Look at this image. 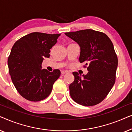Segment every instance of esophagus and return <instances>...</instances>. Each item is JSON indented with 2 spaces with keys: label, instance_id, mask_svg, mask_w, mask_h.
Segmentation results:
<instances>
[{
  "label": "esophagus",
  "instance_id": "obj_1",
  "mask_svg": "<svg viewBox=\"0 0 132 132\" xmlns=\"http://www.w3.org/2000/svg\"><path fill=\"white\" fill-rule=\"evenodd\" d=\"M68 73V71H67V70H62V71H61V74H62V75H65V74H67Z\"/></svg>",
  "mask_w": 132,
  "mask_h": 132
}]
</instances>
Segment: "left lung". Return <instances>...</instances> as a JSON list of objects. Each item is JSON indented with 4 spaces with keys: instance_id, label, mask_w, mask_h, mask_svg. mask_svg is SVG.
Instances as JSON below:
<instances>
[{
    "instance_id": "8db88e82",
    "label": "left lung",
    "mask_w": 132,
    "mask_h": 132,
    "mask_svg": "<svg viewBox=\"0 0 132 132\" xmlns=\"http://www.w3.org/2000/svg\"><path fill=\"white\" fill-rule=\"evenodd\" d=\"M80 48L79 62L88 66L86 75L73 72L70 94L77 103L85 106L98 104L115 84L118 58L113 45L105 34L92 29L66 32Z\"/></svg>"
}]
</instances>
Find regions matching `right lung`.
Here are the masks:
<instances>
[{
    "mask_svg": "<svg viewBox=\"0 0 132 132\" xmlns=\"http://www.w3.org/2000/svg\"><path fill=\"white\" fill-rule=\"evenodd\" d=\"M59 35L33 32L12 47L8 59L9 72L16 89L26 100L38 102L47 98L60 76L59 70L50 72L41 66L44 57H50V49Z\"/></svg>",
    "mask_w": 132,
    "mask_h": 132,
    "instance_id": "obj_1",
    "label": "right lung"
}]
</instances>
